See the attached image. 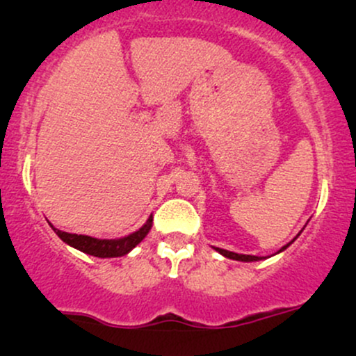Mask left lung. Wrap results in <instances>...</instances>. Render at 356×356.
I'll return each instance as SVG.
<instances>
[{"instance_id":"1","label":"left lung","mask_w":356,"mask_h":356,"mask_svg":"<svg viewBox=\"0 0 356 356\" xmlns=\"http://www.w3.org/2000/svg\"><path fill=\"white\" fill-rule=\"evenodd\" d=\"M295 238H297V237H295ZM295 238H293V241H295ZM293 241H292V242H293ZM292 242H289V243H286V245L282 247L280 250L277 252V254H280V252H284L285 248L289 247L290 243H292ZM213 248H216V250L219 252L220 255L227 257V259H232V260H241V262H257V260H262V259H264V257H257V255H243V254H235V252L224 250V248H219V247H213Z\"/></svg>"}]
</instances>
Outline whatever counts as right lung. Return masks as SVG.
<instances>
[{
  "mask_svg": "<svg viewBox=\"0 0 356 356\" xmlns=\"http://www.w3.org/2000/svg\"><path fill=\"white\" fill-rule=\"evenodd\" d=\"M151 227H152V216L149 217L147 222H145L139 230L129 234L127 237L113 238V241H108V238H94V237H89V235L63 232V230L54 229V227L53 230L63 242H66L67 245L78 248V250L84 252V254L101 257V259H111V257H122L129 254L137 243L144 241V237L149 234Z\"/></svg>",
  "mask_w": 356,
  "mask_h": 356,
  "instance_id": "right-lung-1",
  "label": "right lung"
}]
</instances>
